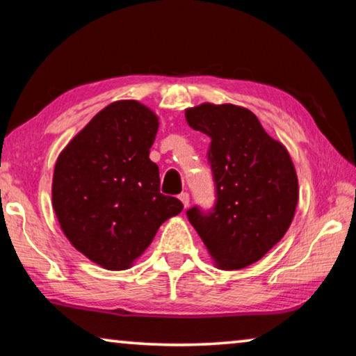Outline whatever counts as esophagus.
I'll return each instance as SVG.
<instances>
[{"label": "esophagus", "instance_id": "esophagus-1", "mask_svg": "<svg viewBox=\"0 0 356 356\" xmlns=\"http://www.w3.org/2000/svg\"><path fill=\"white\" fill-rule=\"evenodd\" d=\"M179 200L182 201V204H184V207H185V209L190 206V196H188V193H180V195H179Z\"/></svg>", "mask_w": 356, "mask_h": 356}]
</instances>
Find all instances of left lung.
<instances>
[{
	"instance_id": "obj_1",
	"label": "left lung",
	"mask_w": 356,
	"mask_h": 356,
	"mask_svg": "<svg viewBox=\"0 0 356 356\" xmlns=\"http://www.w3.org/2000/svg\"><path fill=\"white\" fill-rule=\"evenodd\" d=\"M193 130L210 136L216 186L210 213L186 212L215 267L240 270L284 237L298 204V179L286 146L273 140L248 108L201 104L186 108Z\"/></svg>"
}]
</instances>
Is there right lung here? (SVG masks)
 <instances>
[{
  "label": "right lung",
  "mask_w": 356,
  "mask_h": 356,
  "mask_svg": "<svg viewBox=\"0 0 356 356\" xmlns=\"http://www.w3.org/2000/svg\"><path fill=\"white\" fill-rule=\"evenodd\" d=\"M159 124L141 102H113L56 160L51 204L59 226L76 251L106 270L130 268L184 209L161 195L159 166L149 159Z\"/></svg>",
  "instance_id": "1"
}]
</instances>
